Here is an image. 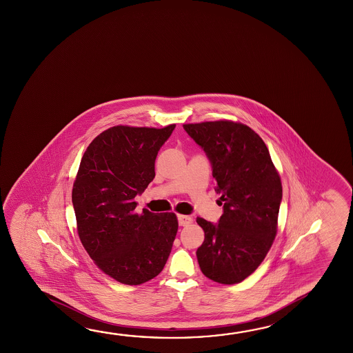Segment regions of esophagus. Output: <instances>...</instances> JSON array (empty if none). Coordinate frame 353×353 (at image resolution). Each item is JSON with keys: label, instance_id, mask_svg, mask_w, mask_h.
Here are the masks:
<instances>
[{"label": "esophagus", "instance_id": "1", "mask_svg": "<svg viewBox=\"0 0 353 353\" xmlns=\"http://www.w3.org/2000/svg\"><path fill=\"white\" fill-rule=\"evenodd\" d=\"M177 219H179V226H187L192 223V218L191 216H188V215L179 214V215H177Z\"/></svg>", "mask_w": 353, "mask_h": 353}]
</instances>
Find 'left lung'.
<instances>
[{"mask_svg":"<svg viewBox=\"0 0 353 353\" xmlns=\"http://www.w3.org/2000/svg\"><path fill=\"white\" fill-rule=\"evenodd\" d=\"M212 165L223 214L216 224L196 218L204 241L196 259L205 277L240 283L260 266L277 232L282 183L270 151L248 125L229 121L185 124Z\"/></svg>","mask_w":353,"mask_h":353,"instance_id":"8db88e82","label":"left lung"}]
</instances>
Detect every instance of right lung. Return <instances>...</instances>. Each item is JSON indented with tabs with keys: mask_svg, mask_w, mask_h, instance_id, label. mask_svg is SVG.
<instances>
[{
	"mask_svg": "<svg viewBox=\"0 0 353 353\" xmlns=\"http://www.w3.org/2000/svg\"><path fill=\"white\" fill-rule=\"evenodd\" d=\"M176 125L110 128L88 145L72 188L77 232L102 271L138 285L163 270L179 223L174 213L135 212L155 177V160Z\"/></svg>",
	"mask_w": 353,
	"mask_h": 353,
	"instance_id": "right-lung-1",
	"label": "right lung"
}]
</instances>
